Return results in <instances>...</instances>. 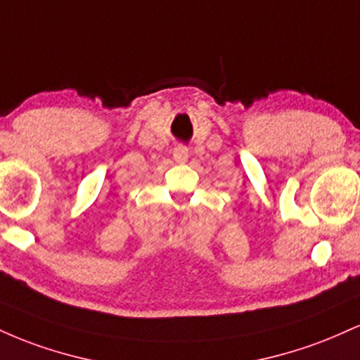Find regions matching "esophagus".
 <instances>
[{
    "instance_id": "obj_1",
    "label": "esophagus",
    "mask_w": 360,
    "mask_h": 360,
    "mask_svg": "<svg viewBox=\"0 0 360 360\" xmlns=\"http://www.w3.org/2000/svg\"><path fill=\"white\" fill-rule=\"evenodd\" d=\"M188 157H189V150H188V147L183 146V143L174 148V160H176V162H186V160H188Z\"/></svg>"
}]
</instances>
